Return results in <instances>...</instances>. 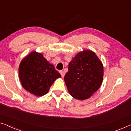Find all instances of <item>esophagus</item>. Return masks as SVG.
Instances as JSON below:
<instances>
[{
  "mask_svg": "<svg viewBox=\"0 0 131 131\" xmlns=\"http://www.w3.org/2000/svg\"><path fill=\"white\" fill-rule=\"evenodd\" d=\"M60 73L61 75V77H62V78H64V75H65V73H64V71L61 70V71H60Z\"/></svg>",
  "mask_w": 131,
  "mask_h": 131,
  "instance_id": "obj_1",
  "label": "esophagus"
}]
</instances>
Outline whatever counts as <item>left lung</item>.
I'll return each mask as SVG.
<instances>
[{
  "label": "left lung",
  "mask_w": 131,
  "mask_h": 131,
  "mask_svg": "<svg viewBox=\"0 0 131 131\" xmlns=\"http://www.w3.org/2000/svg\"><path fill=\"white\" fill-rule=\"evenodd\" d=\"M103 74V64L96 53L91 50H83L69 62L64 81L71 96L84 100L100 88Z\"/></svg>",
  "instance_id": "1"
}]
</instances>
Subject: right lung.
Returning <instances> with one entry per match:
<instances>
[{
	"label": "right lung",
	"mask_w": 131,
	"mask_h": 131,
	"mask_svg": "<svg viewBox=\"0 0 131 131\" xmlns=\"http://www.w3.org/2000/svg\"><path fill=\"white\" fill-rule=\"evenodd\" d=\"M18 73L23 87L37 96L47 94L55 80L61 78L54 66L50 64L42 53L36 51L31 52L23 59Z\"/></svg>",
	"instance_id": "1"
}]
</instances>
